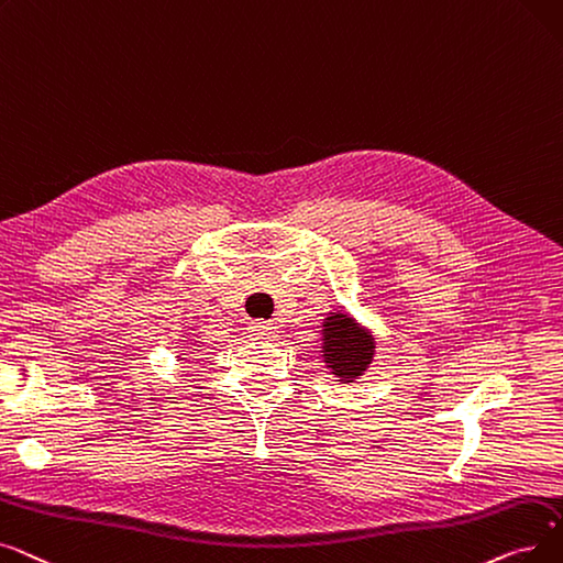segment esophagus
Returning a JSON list of instances; mask_svg holds the SVG:
<instances>
[{
  "mask_svg": "<svg viewBox=\"0 0 563 563\" xmlns=\"http://www.w3.org/2000/svg\"><path fill=\"white\" fill-rule=\"evenodd\" d=\"M250 332L256 339H273L277 334V328L273 323H267V320H252L250 323Z\"/></svg>",
  "mask_w": 563,
  "mask_h": 563,
  "instance_id": "obj_1",
  "label": "esophagus"
}]
</instances>
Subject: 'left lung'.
<instances>
[{
	"label": "left lung",
	"mask_w": 563,
	"mask_h": 563,
	"mask_svg": "<svg viewBox=\"0 0 563 563\" xmlns=\"http://www.w3.org/2000/svg\"><path fill=\"white\" fill-rule=\"evenodd\" d=\"M376 353V341L347 313L325 318L323 360L341 383H353L366 371Z\"/></svg>",
	"instance_id": "1"
}]
</instances>
